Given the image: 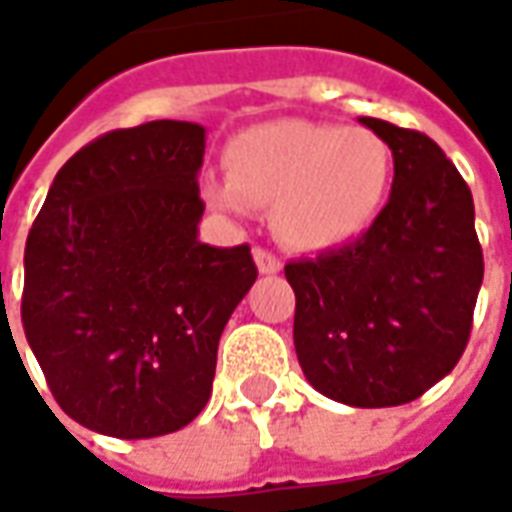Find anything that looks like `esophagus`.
<instances>
[{
	"label": "esophagus",
	"instance_id": "esophagus-1",
	"mask_svg": "<svg viewBox=\"0 0 512 512\" xmlns=\"http://www.w3.org/2000/svg\"><path fill=\"white\" fill-rule=\"evenodd\" d=\"M252 257H255V266L260 274H277L279 268H282L279 257L271 255V252H266V249H255V252H252Z\"/></svg>",
	"mask_w": 512,
	"mask_h": 512
}]
</instances>
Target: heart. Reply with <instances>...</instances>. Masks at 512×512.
<instances>
[{
  "mask_svg": "<svg viewBox=\"0 0 512 512\" xmlns=\"http://www.w3.org/2000/svg\"><path fill=\"white\" fill-rule=\"evenodd\" d=\"M227 180H205L213 211L244 219L271 205L274 233L299 252H329L376 224L395 156L370 128L277 120L238 134L224 153Z\"/></svg>",
  "mask_w": 512,
  "mask_h": 512,
  "instance_id": "obj_1",
  "label": "heart"
}]
</instances>
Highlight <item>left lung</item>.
<instances>
[{"label":"left lung","mask_w":512,"mask_h":512,"mask_svg":"<svg viewBox=\"0 0 512 512\" xmlns=\"http://www.w3.org/2000/svg\"><path fill=\"white\" fill-rule=\"evenodd\" d=\"M389 142V202L359 241L285 266L293 345L321 395L354 408L403 406L458 365L483 285L472 191L430 136L376 117Z\"/></svg>","instance_id":"obj_1"}]
</instances>
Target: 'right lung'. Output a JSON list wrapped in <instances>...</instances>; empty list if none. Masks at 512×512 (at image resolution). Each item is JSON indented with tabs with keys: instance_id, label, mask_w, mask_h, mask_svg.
<instances>
[{
	"instance_id": "add662e5",
	"label": "right lung",
	"mask_w": 512,
	"mask_h": 512,
	"mask_svg": "<svg viewBox=\"0 0 512 512\" xmlns=\"http://www.w3.org/2000/svg\"><path fill=\"white\" fill-rule=\"evenodd\" d=\"M205 128L153 120L65 161L24 252V334L84 428L153 439L211 397L216 348L255 285L249 246L200 241Z\"/></svg>"
}]
</instances>
